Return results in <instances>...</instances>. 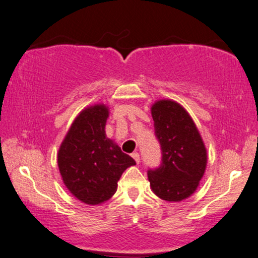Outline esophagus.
Segmentation results:
<instances>
[{
    "mask_svg": "<svg viewBox=\"0 0 258 258\" xmlns=\"http://www.w3.org/2000/svg\"><path fill=\"white\" fill-rule=\"evenodd\" d=\"M131 155H132V158L134 159V160H136L137 164H139V162H140V155H139V153H138V152H133V153L131 154Z\"/></svg>",
    "mask_w": 258,
    "mask_h": 258,
    "instance_id": "obj_1",
    "label": "esophagus"
}]
</instances>
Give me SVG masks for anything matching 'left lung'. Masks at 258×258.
<instances>
[{
	"label": "left lung",
	"mask_w": 258,
	"mask_h": 258,
	"mask_svg": "<svg viewBox=\"0 0 258 258\" xmlns=\"http://www.w3.org/2000/svg\"><path fill=\"white\" fill-rule=\"evenodd\" d=\"M152 117L161 148V164L148 169L151 188L162 200L182 201L197 190L205 174V144L193 119L175 101H157L152 106Z\"/></svg>",
	"instance_id": "obj_1"
}]
</instances>
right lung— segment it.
<instances>
[{"label":"right lung","instance_id":"1","mask_svg":"<svg viewBox=\"0 0 258 258\" xmlns=\"http://www.w3.org/2000/svg\"><path fill=\"white\" fill-rule=\"evenodd\" d=\"M107 117L105 105L85 108L75 119L58 152L65 186L88 205L108 200L117 190L124 170L136 165L133 158L106 137Z\"/></svg>","mask_w":258,"mask_h":258}]
</instances>
